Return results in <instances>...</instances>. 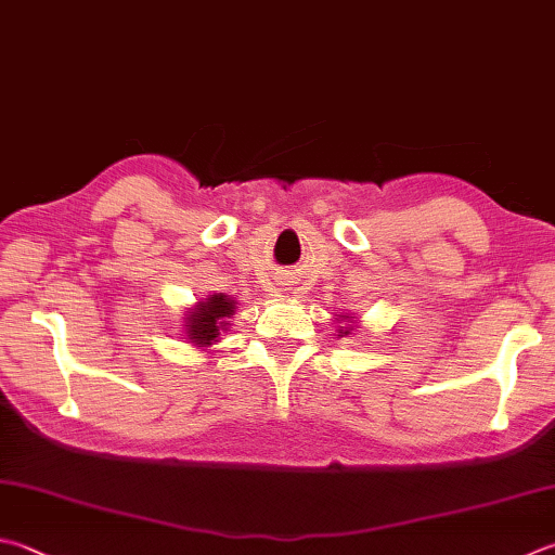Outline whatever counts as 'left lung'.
<instances>
[{"label":"left lung","mask_w":555,"mask_h":555,"mask_svg":"<svg viewBox=\"0 0 555 555\" xmlns=\"http://www.w3.org/2000/svg\"><path fill=\"white\" fill-rule=\"evenodd\" d=\"M336 321L340 323V326L336 328V333H338V338H343V336H348V333L354 328V319L358 317H350V313H336Z\"/></svg>","instance_id":"left-lung-1"}]
</instances>
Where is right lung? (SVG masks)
<instances>
[{
  "mask_svg": "<svg viewBox=\"0 0 555 555\" xmlns=\"http://www.w3.org/2000/svg\"><path fill=\"white\" fill-rule=\"evenodd\" d=\"M236 301L229 295H210L203 301H195V307L183 313V331L179 336L185 343L195 345L197 350H210L212 345L222 340V333L229 331V319L234 317Z\"/></svg>",
  "mask_w": 555,
  "mask_h": 555,
  "instance_id": "1",
  "label": "right lung"
}]
</instances>
